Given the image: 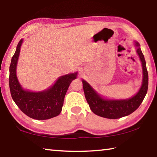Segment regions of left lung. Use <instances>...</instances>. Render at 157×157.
Returning a JSON list of instances; mask_svg holds the SVG:
<instances>
[{"label":"left lung","mask_w":157,"mask_h":157,"mask_svg":"<svg viewBox=\"0 0 157 157\" xmlns=\"http://www.w3.org/2000/svg\"><path fill=\"white\" fill-rule=\"evenodd\" d=\"M134 46L142 64L143 79L139 91L132 97L126 99H110L105 98L98 94L86 80H82L85 98L91 110L96 115L109 119L120 118L134 112L142 103L148 89V73L144 55L139 42L134 41Z\"/></svg>","instance_id":"left-lung-1"}]
</instances>
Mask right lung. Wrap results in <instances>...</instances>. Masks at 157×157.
I'll use <instances>...</instances> for the list:
<instances>
[{"label":"right lung","instance_id":"right-lung-1","mask_svg":"<svg viewBox=\"0 0 157 157\" xmlns=\"http://www.w3.org/2000/svg\"><path fill=\"white\" fill-rule=\"evenodd\" d=\"M23 39H21L13 55L10 66L9 84L14 102L25 115L36 120H47L57 116L62 110L65 95L78 72L60 76L48 88L40 91H32L23 89L17 75V68L21 48Z\"/></svg>","mask_w":157,"mask_h":157}]
</instances>
